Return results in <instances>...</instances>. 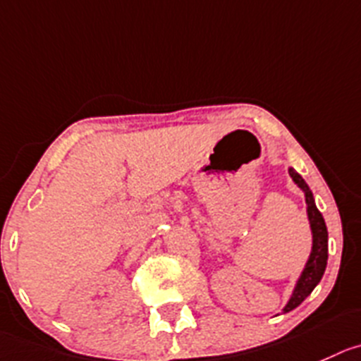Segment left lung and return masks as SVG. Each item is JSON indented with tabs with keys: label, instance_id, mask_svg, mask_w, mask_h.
<instances>
[{
	"label": "left lung",
	"instance_id": "1",
	"mask_svg": "<svg viewBox=\"0 0 361 361\" xmlns=\"http://www.w3.org/2000/svg\"><path fill=\"white\" fill-rule=\"evenodd\" d=\"M290 177H293L294 183L305 191V200H307V212H308V219H310V226H312V253L310 259H308L307 266H305L303 274L300 276L296 283V289H294L293 298L289 300L287 307L283 308V312H290L294 310L296 307H300L307 296H310L312 290L315 289L319 281H321L322 274H324L326 264H328V230H326V223L322 214L319 212V209L315 207L314 197H312L310 188L307 186V183L303 180L298 171H294L293 168L289 170Z\"/></svg>",
	"mask_w": 361,
	"mask_h": 361
}]
</instances>
